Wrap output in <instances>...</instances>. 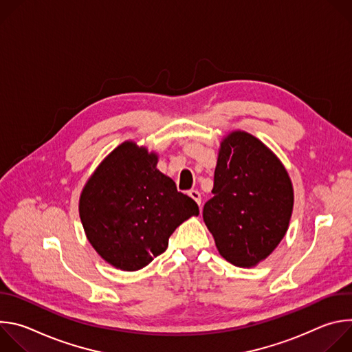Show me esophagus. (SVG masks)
I'll list each match as a JSON object with an SVG mask.
<instances>
[{
	"label": "esophagus",
	"instance_id": "esophagus-1",
	"mask_svg": "<svg viewBox=\"0 0 352 352\" xmlns=\"http://www.w3.org/2000/svg\"><path fill=\"white\" fill-rule=\"evenodd\" d=\"M193 200H195V202L200 206V204H202V197H200V193L197 192V190H195V189H192V190H189V193H188Z\"/></svg>",
	"mask_w": 352,
	"mask_h": 352
}]
</instances>
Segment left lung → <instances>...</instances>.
<instances>
[{"label":"left lung","mask_w":352,"mask_h":352,"mask_svg":"<svg viewBox=\"0 0 352 352\" xmlns=\"http://www.w3.org/2000/svg\"><path fill=\"white\" fill-rule=\"evenodd\" d=\"M212 193L204 220L220 255L239 267L256 266L291 219L294 192L284 166L255 136L232 132L220 144Z\"/></svg>","instance_id":"obj_1"}]
</instances>
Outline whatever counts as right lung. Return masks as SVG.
<instances>
[{"instance_id": "1", "label": "right lung", "mask_w": 352, "mask_h": 352, "mask_svg": "<svg viewBox=\"0 0 352 352\" xmlns=\"http://www.w3.org/2000/svg\"><path fill=\"white\" fill-rule=\"evenodd\" d=\"M157 156L125 142L87 181L79 214L89 242L117 269L135 272L168 246L175 228L199 214L195 200L157 168Z\"/></svg>"}]
</instances>
